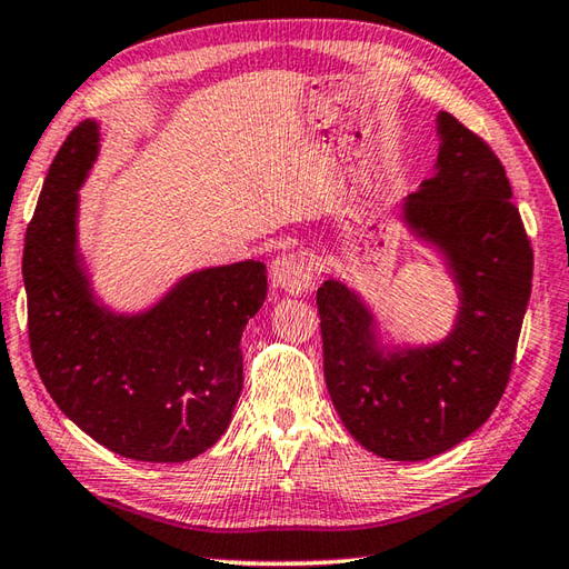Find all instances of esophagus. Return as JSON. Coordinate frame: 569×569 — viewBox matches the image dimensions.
<instances>
[{"instance_id":"34e87169","label":"esophagus","mask_w":569,"mask_h":569,"mask_svg":"<svg viewBox=\"0 0 569 569\" xmlns=\"http://www.w3.org/2000/svg\"><path fill=\"white\" fill-rule=\"evenodd\" d=\"M313 261L306 251L281 253L271 263V283L288 296H300L313 286Z\"/></svg>"}]
</instances>
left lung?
<instances>
[{"instance_id": "left-lung-1", "label": "left lung", "mask_w": 569, "mask_h": 569, "mask_svg": "<svg viewBox=\"0 0 569 569\" xmlns=\"http://www.w3.org/2000/svg\"><path fill=\"white\" fill-rule=\"evenodd\" d=\"M439 136L437 174L409 194L405 219L447 253L461 288L451 336L382 358L360 298L338 281L318 288L332 405L365 449L392 461L449 451L493 415L532 286V247L503 162L451 113H439Z\"/></svg>"}]
</instances>
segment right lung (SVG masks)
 I'll return each instance as SVG.
<instances>
[{"instance_id":"right-lung-1","label":"right lung","mask_w":569,"mask_h":569,"mask_svg":"<svg viewBox=\"0 0 569 569\" xmlns=\"http://www.w3.org/2000/svg\"><path fill=\"white\" fill-rule=\"evenodd\" d=\"M98 126L69 132L24 239L29 348L47 392L88 437L126 459L177 463L214 447L241 395V332L266 300V266L187 276L142 316L98 308L76 256V207Z\"/></svg>"}]
</instances>
